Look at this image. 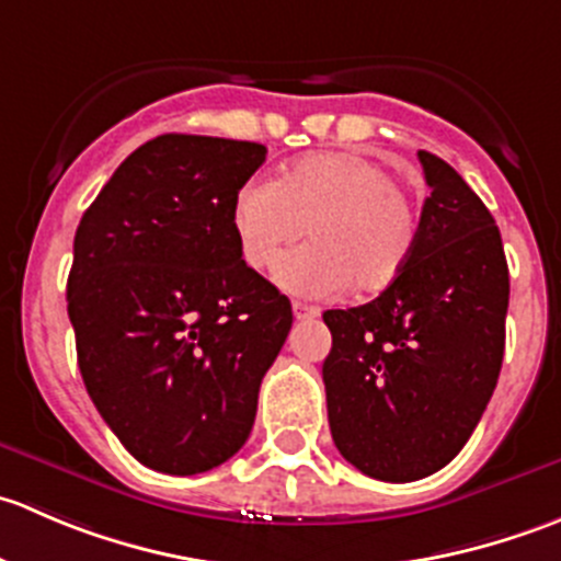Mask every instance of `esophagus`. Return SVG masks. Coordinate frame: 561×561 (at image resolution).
Masks as SVG:
<instances>
[{
	"label": "esophagus",
	"mask_w": 561,
	"mask_h": 561,
	"mask_svg": "<svg viewBox=\"0 0 561 561\" xmlns=\"http://www.w3.org/2000/svg\"><path fill=\"white\" fill-rule=\"evenodd\" d=\"M293 314H296V320H314V317H320V309L296 301L293 304Z\"/></svg>",
	"instance_id": "34e87169"
}]
</instances>
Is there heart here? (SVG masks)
<instances>
[{
    "mask_svg": "<svg viewBox=\"0 0 561 561\" xmlns=\"http://www.w3.org/2000/svg\"><path fill=\"white\" fill-rule=\"evenodd\" d=\"M236 244L252 271H271L309 225L312 244L276 271L287 293L325 298L353 287L380 293L399 279L421 236L410 197L369 157L325 151L268 179H249L230 208Z\"/></svg>",
    "mask_w": 561,
    "mask_h": 561,
    "instance_id": "obj_1",
    "label": "heart"
}]
</instances>
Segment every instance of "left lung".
<instances>
[{"mask_svg":"<svg viewBox=\"0 0 561 561\" xmlns=\"http://www.w3.org/2000/svg\"><path fill=\"white\" fill-rule=\"evenodd\" d=\"M432 190L410 263L375 301L328 309L322 364L339 454L386 483L437 472L467 445L500 380L511 298L489 208L454 168L417 151Z\"/></svg>","mask_w":561,"mask_h":561,"instance_id":"obj_1","label":"left lung"}]
</instances>
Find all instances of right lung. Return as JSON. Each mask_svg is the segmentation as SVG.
I'll list each match as a JSON object with an SVG mask.
<instances>
[{"mask_svg":"<svg viewBox=\"0 0 561 561\" xmlns=\"http://www.w3.org/2000/svg\"><path fill=\"white\" fill-rule=\"evenodd\" d=\"M265 146L160 135L76 230L67 314L94 407L140 463L197 474L239 454L293 307L241 260L230 208Z\"/></svg>","mask_w":561,"mask_h":561,"instance_id":"right-lung-1","label":"right lung"}]
</instances>
